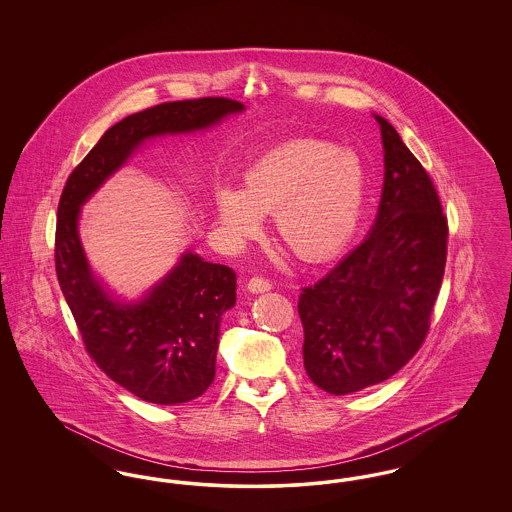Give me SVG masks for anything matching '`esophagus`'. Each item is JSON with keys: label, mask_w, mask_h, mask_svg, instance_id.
Returning <instances> with one entry per match:
<instances>
[{"label": "esophagus", "mask_w": 512, "mask_h": 512, "mask_svg": "<svg viewBox=\"0 0 512 512\" xmlns=\"http://www.w3.org/2000/svg\"><path fill=\"white\" fill-rule=\"evenodd\" d=\"M247 290L251 293H263L268 292V290H272V284L265 280V278H261V276H253L249 282H247Z\"/></svg>", "instance_id": "obj_1"}]
</instances>
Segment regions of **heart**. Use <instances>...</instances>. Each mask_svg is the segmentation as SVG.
I'll use <instances>...</instances> for the list:
<instances>
[{"instance_id": "b5f03b06", "label": "heart", "mask_w": 512, "mask_h": 512, "mask_svg": "<svg viewBox=\"0 0 512 512\" xmlns=\"http://www.w3.org/2000/svg\"><path fill=\"white\" fill-rule=\"evenodd\" d=\"M365 205V169L357 153L320 140H293L257 159L244 190L220 188L224 232L244 244L274 215L282 244L305 263H324L351 240Z\"/></svg>"}]
</instances>
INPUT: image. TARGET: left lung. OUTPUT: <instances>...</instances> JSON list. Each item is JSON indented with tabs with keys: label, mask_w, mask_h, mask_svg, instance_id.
I'll return each mask as SVG.
<instances>
[{
	"label": "left lung",
	"mask_w": 512,
	"mask_h": 512,
	"mask_svg": "<svg viewBox=\"0 0 512 512\" xmlns=\"http://www.w3.org/2000/svg\"><path fill=\"white\" fill-rule=\"evenodd\" d=\"M374 117L386 167L376 222L297 303L305 370L332 395L380 384L413 359L447 259V217L432 178L390 122Z\"/></svg>",
	"instance_id": "8db88e82"
}]
</instances>
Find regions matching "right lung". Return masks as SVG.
<instances>
[{
	"label": "right lung",
	"mask_w": 512,
	"mask_h": 512,
	"mask_svg": "<svg viewBox=\"0 0 512 512\" xmlns=\"http://www.w3.org/2000/svg\"><path fill=\"white\" fill-rule=\"evenodd\" d=\"M240 111L236 99L199 98L128 115L71 172L59 199L55 270L84 347L113 382L147 403H188L213 384L220 318L236 303V274L188 251L142 301H115L86 261L80 207L147 138L203 130Z\"/></svg>",
	"instance_id": "obj_1"
}]
</instances>
